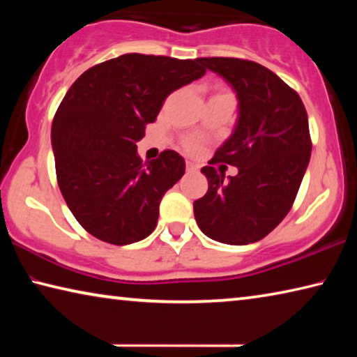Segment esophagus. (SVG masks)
Instances as JSON below:
<instances>
[{
    "mask_svg": "<svg viewBox=\"0 0 357 357\" xmlns=\"http://www.w3.org/2000/svg\"><path fill=\"white\" fill-rule=\"evenodd\" d=\"M185 168H187V172H197L198 170V167L193 164V162H187Z\"/></svg>",
    "mask_w": 357,
    "mask_h": 357,
    "instance_id": "obj_1",
    "label": "esophagus"
}]
</instances>
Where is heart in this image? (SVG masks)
<instances>
[{
    "label": "heart",
    "instance_id": "obj_1",
    "mask_svg": "<svg viewBox=\"0 0 357 357\" xmlns=\"http://www.w3.org/2000/svg\"><path fill=\"white\" fill-rule=\"evenodd\" d=\"M185 148L192 151V153H197V151L202 149V144L197 140V138H189V140L185 142Z\"/></svg>",
    "mask_w": 357,
    "mask_h": 357
}]
</instances>
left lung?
Returning <instances> with one entry per match:
<instances>
[{
	"label": "left lung",
	"instance_id": "1",
	"mask_svg": "<svg viewBox=\"0 0 357 357\" xmlns=\"http://www.w3.org/2000/svg\"><path fill=\"white\" fill-rule=\"evenodd\" d=\"M198 61L236 93V126L209 164L238 167V174L225 181V173L203 167L209 187L193 202V214L202 231L217 243H257L285 219L309 165L305 107L293 88L261 64L239 58Z\"/></svg>",
	"mask_w": 357,
	"mask_h": 357
}]
</instances>
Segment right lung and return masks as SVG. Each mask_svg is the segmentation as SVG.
I'll return each mask as SVG.
<instances>
[{
  "instance_id": "obj_1",
  "label": "right lung",
  "mask_w": 357,
  "mask_h": 357,
  "mask_svg": "<svg viewBox=\"0 0 357 357\" xmlns=\"http://www.w3.org/2000/svg\"><path fill=\"white\" fill-rule=\"evenodd\" d=\"M204 74L198 59L128 53L93 66L66 93L52 124L58 185L94 238L126 245L154 231L185 162L172 149L143 162L137 142L168 96Z\"/></svg>"
}]
</instances>
